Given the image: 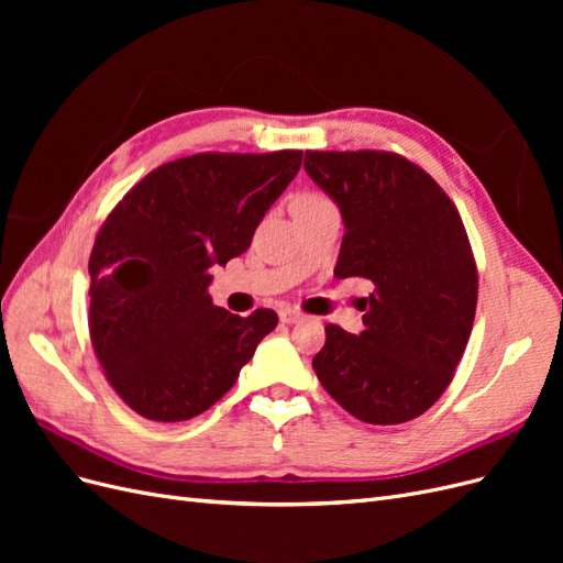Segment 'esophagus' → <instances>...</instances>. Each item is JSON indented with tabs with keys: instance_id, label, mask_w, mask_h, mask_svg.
I'll list each match as a JSON object with an SVG mask.
<instances>
[{
	"instance_id": "1",
	"label": "esophagus",
	"mask_w": 563,
	"mask_h": 563,
	"mask_svg": "<svg viewBox=\"0 0 563 563\" xmlns=\"http://www.w3.org/2000/svg\"><path fill=\"white\" fill-rule=\"evenodd\" d=\"M302 317H305L302 312H298V310H288V308L279 312V319H282L284 323H296V321H300Z\"/></svg>"
}]
</instances>
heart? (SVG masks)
Listing matches in <instances>:
<instances>
[{"instance_id": "1", "label": "heart", "mask_w": 563, "mask_h": 563, "mask_svg": "<svg viewBox=\"0 0 563 563\" xmlns=\"http://www.w3.org/2000/svg\"><path fill=\"white\" fill-rule=\"evenodd\" d=\"M317 201H327V197L314 195V192H302V195L296 199V203H317Z\"/></svg>"}]
</instances>
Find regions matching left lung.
<instances>
[{"label":"left lung","mask_w":563,"mask_h":563,"mask_svg":"<svg viewBox=\"0 0 563 563\" xmlns=\"http://www.w3.org/2000/svg\"><path fill=\"white\" fill-rule=\"evenodd\" d=\"M305 172L343 213L333 275L373 286L360 335L327 323L317 378L362 422L413 420L444 395L472 333L479 277L463 218L397 152L308 150Z\"/></svg>","instance_id":"obj_1"}]
</instances>
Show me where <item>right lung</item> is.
<instances>
[{"instance_id": "1", "label": "right lung", "mask_w": 563, "mask_h": 563, "mask_svg": "<svg viewBox=\"0 0 563 563\" xmlns=\"http://www.w3.org/2000/svg\"><path fill=\"white\" fill-rule=\"evenodd\" d=\"M300 150L199 152L135 183L89 258L91 345L112 389L155 422L190 420L240 378L277 312L218 308L211 267L242 255L298 174Z\"/></svg>"}]
</instances>
